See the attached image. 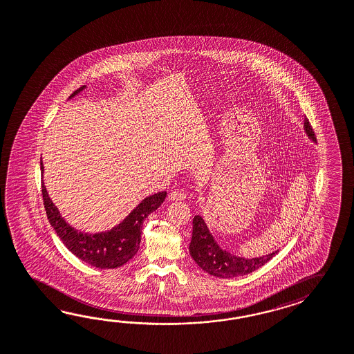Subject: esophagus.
<instances>
[{
    "instance_id": "obj_1",
    "label": "esophagus",
    "mask_w": 354,
    "mask_h": 354,
    "mask_svg": "<svg viewBox=\"0 0 354 354\" xmlns=\"http://www.w3.org/2000/svg\"><path fill=\"white\" fill-rule=\"evenodd\" d=\"M169 199L170 201H184L185 199V194L181 190H174L169 194Z\"/></svg>"
}]
</instances>
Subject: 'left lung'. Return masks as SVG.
Wrapping results in <instances>:
<instances>
[{"instance_id": "obj_1", "label": "left lung", "mask_w": 354, "mask_h": 354, "mask_svg": "<svg viewBox=\"0 0 354 354\" xmlns=\"http://www.w3.org/2000/svg\"><path fill=\"white\" fill-rule=\"evenodd\" d=\"M303 128L308 138L316 142V136L310 127V121L304 119ZM189 252L192 259L203 271L209 275L223 279H232L235 276L247 275L254 270L268 263L270 259L275 256L279 250L254 259H244L235 256L233 253L223 250L212 234L208 230L207 224L202 218V216L196 215L193 218V233L189 244Z\"/></svg>"}]
</instances>
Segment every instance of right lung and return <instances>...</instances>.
Wrapping results in <instances>:
<instances>
[{"mask_svg":"<svg viewBox=\"0 0 354 354\" xmlns=\"http://www.w3.org/2000/svg\"><path fill=\"white\" fill-rule=\"evenodd\" d=\"M86 86H80L70 98L75 97ZM42 171V194L47 218L65 247L79 259L97 268H116L125 265L133 259L139 250L142 225L147 216L152 214L164 203L166 192H158L146 197L120 224L101 233L89 234L77 230L61 216L59 208L52 202L44 183V162L41 160Z\"/></svg>","mask_w":354,"mask_h":354,"instance_id":"add662e5","label":"right lung"}]
</instances>
